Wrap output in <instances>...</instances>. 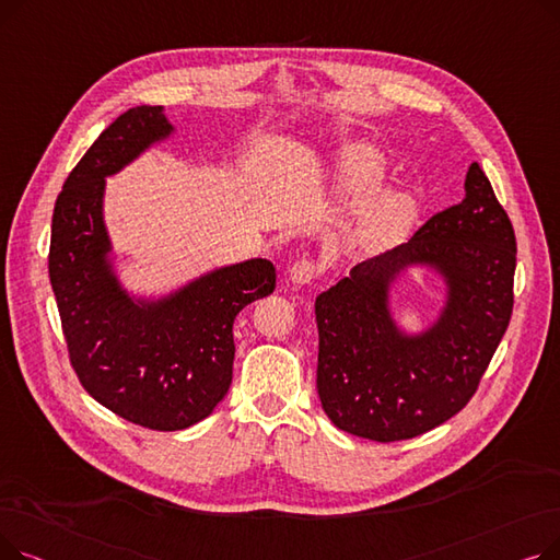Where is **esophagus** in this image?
Wrapping results in <instances>:
<instances>
[{
  "instance_id": "esophagus-1",
  "label": "esophagus",
  "mask_w": 560,
  "mask_h": 560,
  "mask_svg": "<svg viewBox=\"0 0 560 560\" xmlns=\"http://www.w3.org/2000/svg\"><path fill=\"white\" fill-rule=\"evenodd\" d=\"M288 279L292 283H300V285H308L317 279V265L311 260V258H302V260H295L290 265L288 270Z\"/></svg>"
}]
</instances>
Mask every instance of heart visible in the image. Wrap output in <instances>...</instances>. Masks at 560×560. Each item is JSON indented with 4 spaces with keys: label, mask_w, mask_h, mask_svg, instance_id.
<instances>
[{
    "label": "heart",
    "mask_w": 560,
    "mask_h": 560,
    "mask_svg": "<svg viewBox=\"0 0 560 560\" xmlns=\"http://www.w3.org/2000/svg\"><path fill=\"white\" fill-rule=\"evenodd\" d=\"M388 163L370 144H351L331 163V190L340 197H363L351 206L342 243L357 254H378L395 247L418 218V201L406 188H381ZM369 197L365 198L364 195Z\"/></svg>",
    "instance_id": "b5f03b06"
}]
</instances>
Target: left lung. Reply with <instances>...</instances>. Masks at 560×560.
Instances as JSON below:
<instances>
[{"label":"left lung","mask_w":560,"mask_h":560,"mask_svg":"<svg viewBox=\"0 0 560 560\" xmlns=\"http://www.w3.org/2000/svg\"><path fill=\"white\" fill-rule=\"evenodd\" d=\"M515 254L513 224L472 163L456 206L319 292L317 395L329 420L351 435L395 443L454 418L506 334ZM410 267L433 269L448 290L420 335L404 332L389 311V290Z\"/></svg>","instance_id":"1"}]
</instances>
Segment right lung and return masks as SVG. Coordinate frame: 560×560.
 Masks as SVG:
<instances>
[{"label": "right lung", "instance_id": "1", "mask_svg": "<svg viewBox=\"0 0 560 560\" xmlns=\"http://www.w3.org/2000/svg\"><path fill=\"white\" fill-rule=\"evenodd\" d=\"M172 133L163 106L117 117L66 179L49 245V281L81 386L115 416L154 431L188 429L213 413L233 376V319L277 283L270 260L249 258L159 300L125 290L104 224L106 176Z\"/></svg>", "mask_w": 560, "mask_h": 560}]
</instances>
